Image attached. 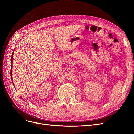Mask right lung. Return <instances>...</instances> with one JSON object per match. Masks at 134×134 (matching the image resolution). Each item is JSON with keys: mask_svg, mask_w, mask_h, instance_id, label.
Segmentation results:
<instances>
[{"mask_svg": "<svg viewBox=\"0 0 134 134\" xmlns=\"http://www.w3.org/2000/svg\"><path fill=\"white\" fill-rule=\"evenodd\" d=\"M13 53H14V51L12 53V56H11V62H12V57H13ZM12 66V65H11ZM11 76H12V70H11ZM11 79H12V77H11Z\"/></svg>", "mask_w": 134, "mask_h": 134, "instance_id": "obj_1", "label": "right lung"}]
</instances>
